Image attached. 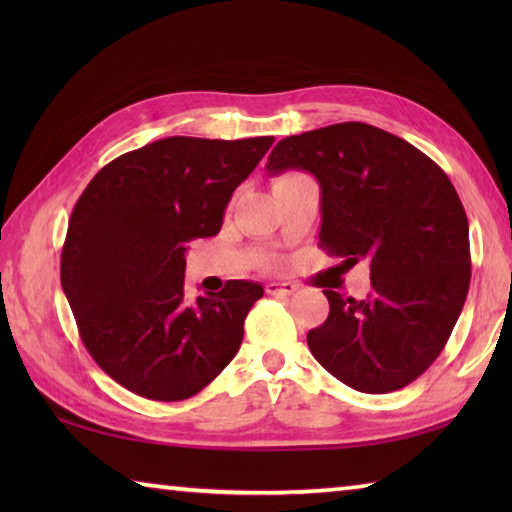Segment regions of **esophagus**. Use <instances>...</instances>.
Returning <instances> with one entry per match:
<instances>
[{
	"label": "esophagus",
	"instance_id": "esophagus-1",
	"mask_svg": "<svg viewBox=\"0 0 512 512\" xmlns=\"http://www.w3.org/2000/svg\"><path fill=\"white\" fill-rule=\"evenodd\" d=\"M296 289H298V284H293V282H275L273 280L266 284L268 296H291Z\"/></svg>",
	"mask_w": 512,
	"mask_h": 512
}]
</instances>
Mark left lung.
Wrapping results in <instances>:
<instances>
[{
  "label": "left lung",
  "instance_id": "left-lung-1",
  "mask_svg": "<svg viewBox=\"0 0 512 512\" xmlns=\"http://www.w3.org/2000/svg\"><path fill=\"white\" fill-rule=\"evenodd\" d=\"M266 169L320 185V248L366 262L368 298L325 289L329 316L307 334L316 361L361 393H391L427 370L470 289V228L452 180L402 137L361 121L284 137Z\"/></svg>",
  "mask_w": 512,
  "mask_h": 512
}]
</instances>
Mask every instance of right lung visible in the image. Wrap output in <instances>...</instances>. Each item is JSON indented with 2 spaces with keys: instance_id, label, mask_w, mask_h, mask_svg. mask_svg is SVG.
I'll list each match as a JSON object with an SVG mask.
<instances>
[{
  "instance_id": "1",
  "label": "right lung",
  "mask_w": 512,
  "mask_h": 512,
  "mask_svg": "<svg viewBox=\"0 0 512 512\" xmlns=\"http://www.w3.org/2000/svg\"><path fill=\"white\" fill-rule=\"evenodd\" d=\"M273 137H164L108 162L72 210L60 284L99 368L155 402L201 393L235 359L262 284L185 302V253L219 235L225 205Z\"/></svg>"
}]
</instances>
